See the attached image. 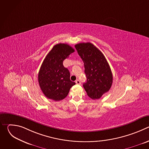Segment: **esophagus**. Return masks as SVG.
<instances>
[{
    "label": "esophagus",
    "mask_w": 149,
    "mask_h": 149,
    "mask_svg": "<svg viewBox=\"0 0 149 149\" xmlns=\"http://www.w3.org/2000/svg\"><path fill=\"white\" fill-rule=\"evenodd\" d=\"M75 83H76L77 84H81V82H80V81H79V79H77V80L75 81Z\"/></svg>",
    "instance_id": "esophagus-1"
}]
</instances>
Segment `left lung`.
<instances>
[{
	"mask_svg": "<svg viewBox=\"0 0 149 149\" xmlns=\"http://www.w3.org/2000/svg\"><path fill=\"white\" fill-rule=\"evenodd\" d=\"M75 47L84 63L87 82L83 87L91 98H100L108 92L113 83L110 67L103 54L90 42L79 43Z\"/></svg>",
	"mask_w": 149,
	"mask_h": 149,
	"instance_id": "left-lung-1",
	"label": "left lung"
}]
</instances>
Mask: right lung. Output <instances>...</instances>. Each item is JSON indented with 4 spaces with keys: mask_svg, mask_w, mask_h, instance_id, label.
<instances>
[{
    "mask_svg": "<svg viewBox=\"0 0 149 149\" xmlns=\"http://www.w3.org/2000/svg\"><path fill=\"white\" fill-rule=\"evenodd\" d=\"M75 51L66 44L54 46L44 59L38 74L40 88L46 97L55 101L64 99L75 83L70 80L69 70L63 61Z\"/></svg>",
    "mask_w": 149,
    "mask_h": 149,
    "instance_id": "add662e5",
    "label": "right lung"
}]
</instances>
